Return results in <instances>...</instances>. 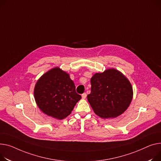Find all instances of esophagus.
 I'll return each mask as SVG.
<instances>
[{"label": "esophagus", "instance_id": "1", "mask_svg": "<svg viewBox=\"0 0 161 161\" xmlns=\"http://www.w3.org/2000/svg\"><path fill=\"white\" fill-rule=\"evenodd\" d=\"M86 96H87V94L85 93V92H84V93H83V94H81V97H82L83 99H85V98H86Z\"/></svg>", "mask_w": 161, "mask_h": 161}]
</instances>
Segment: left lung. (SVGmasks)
Here are the masks:
<instances>
[{
  "mask_svg": "<svg viewBox=\"0 0 161 161\" xmlns=\"http://www.w3.org/2000/svg\"><path fill=\"white\" fill-rule=\"evenodd\" d=\"M91 91L87 100L94 113L103 119L122 114L133 98L130 82L115 69L96 73L91 79Z\"/></svg>",
  "mask_w": 161,
  "mask_h": 161,
  "instance_id": "left-lung-1",
  "label": "left lung"
}]
</instances>
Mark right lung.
<instances>
[{"label": "right lung", "instance_id": "1", "mask_svg": "<svg viewBox=\"0 0 161 161\" xmlns=\"http://www.w3.org/2000/svg\"><path fill=\"white\" fill-rule=\"evenodd\" d=\"M34 97L39 109L48 116L63 119L69 116L81 99L69 75L54 68L37 81Z\"/></svg>", "mask_w": 161, "mask_h": 161}]
</instances>
